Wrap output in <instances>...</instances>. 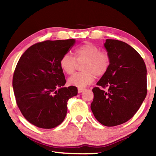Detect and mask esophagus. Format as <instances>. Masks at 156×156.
Instances as JSON below:
<instances>
[{
	"label": "esophagus",
	"instance_id": "obj_1",
	"mask_svg": "<svg viewBox=\"0 0 156 156\" xmlns=\"http://www.w3.org/2000/svg\"><path fill=\"white\" fill-rule=\"evenodd\" d=\"M84 90H85V89H84V88H78V93H81V92H83Z\"/></svg>",
	"mask_w": 156,
	"mask_h": 156
}]
</instances>
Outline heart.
<instances>
[{
  "instance_id": "heart-1",
  "label": "heart",
  "mask_w": 156,
  "mask_h": 156,
  "mask_svg": "<svg viewBox=\"0 0 156 156\" xmlns=\"http://www.w3.org/2000/svg\"><path fill=\"white\" fill-rule=\"evenodd\" d=\"M76 58L69 54L63 55L60 60L62 70L67 74L74 72L78 63H83L81 70L83 72L76 73L68 79L71 86L83 88L93 83L96 78L102 77L109 70L111 65V56L107 52L101 51L98 47L87 42L75 49Z\"/></svg>"
}]
</instances>
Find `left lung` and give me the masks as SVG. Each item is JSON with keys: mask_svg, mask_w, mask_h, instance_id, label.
I'll list each match as a JSON object with an SVG mask.
<instances>
[{"mask_svg": "<svg viewBox=\"0 0 156 156\" xmlns=\"http://www.w3.org/2000/svg\"><path fill=\"white\" fill-rule=\"evenodd\" d=\"M111 56L107 72L93 89L91 109L102 125L114 126L130 120L147 96V68L138 52L125 42L107 39Z\"/></svg>", "mask_w": 156, "mask_h": 156, "instance_id": "left-lung-1", "label": "left lung"}]
</instances>
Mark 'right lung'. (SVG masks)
Listing matches in <instances>:
<instances>
[{"mask_svg":"<svg viewBox=\"0 0 156 156\" xmlns=\"http://www.w3.org/2000/svg\"><path fill=\"white\" fill-rule=\"evenodd\" d=\"M74 39L45 41L26 50L13 76V89L21 113L31 124L53 129L62 122L69 99L78 94L76 87H63L65 75L60 66L63 55L72 48Z\"/></svg>","mask_w":156,"mask_h":156,"instance_id":"1","label":"right lung"}]
</instances>
